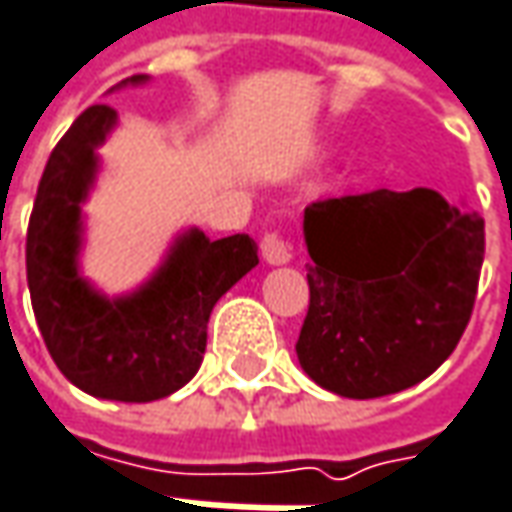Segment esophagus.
Masks as SVG:
<instances>
[{"instance_id": "1", "label": "esophagus", "mask_w": 512, "mask_h": 512, "mask_svg": "<svg viewBox=\"0 0 512 512\" xmlns=\"http://www.w3.org/2000/svg\"><path fill=\"white\" fill-rule=\"evenodd\" d=\"M259 247H262V256H265L267 265H287L290 262V245L279 233H265Z\"/></svg>"}]
</instances>
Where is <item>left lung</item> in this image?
<instances>
[{"label":"left lung","mask_w":512,"mask_h":512,"mask_svg":"<svg viewBox=\"0 0 512 512\" xmlns=\"http://www.w3.org/2000/svg\"><path fill=\"white\" fill-rule=\"evenodd\" d=\"M310 253L299 362L347 399L427 379L456 350L476 305L484 219L436 190H370L305 207Z\"/></svg>","instance_id":"left-lung-1"}]
</instances>
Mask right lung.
<instances>
[{"instance_id":"add662e5","label":"right lung","mask_w":512,"mask_h":512,"mask_svg":"<svg viewBox=\"0 0 512 512\" xmlns=\"http://www.w3.org/2000/svg\"><path fill=\"white\" fill-rule=\"evenodd\" d=\"M113 122L116 110L93 105L50 153L25 245L30 305L50 359L68 382L99 399L156 402L196 376L210 310L259 265V256L245 233L210 242L190 230L139 293L110 302L90 290L76 270L79 202L96 173L93 150Z\"/></svg>"}]
</instances>
